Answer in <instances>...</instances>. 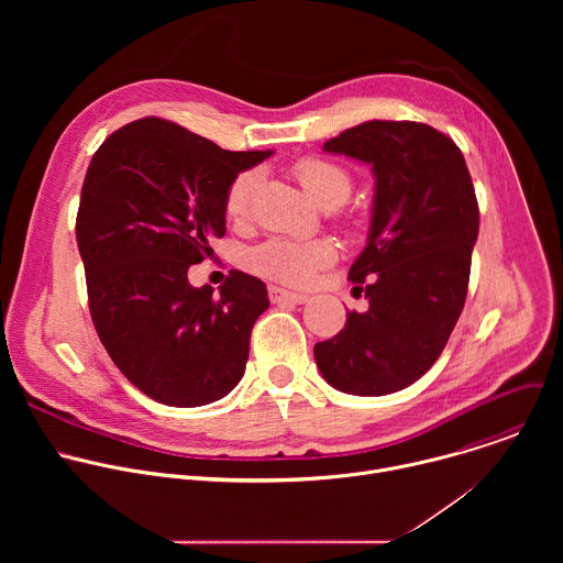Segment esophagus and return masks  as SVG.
Instances as JSON below:
<instances>
[{
	"instance_id": "esophagus-1",
	"label": "esophagus",
	"mask_w": 563,
	"mask_h": 563,
	"mask_svg": "<svg viewBox=\"0 0 563 563\" xmlns=\"http://www.w3.org/2000/svg\"><path fill=\"white\" fill-rule=\"evenodd\" d=\"M269 298L272 302L280 305V302H291V305H302L307 302V296L305 294H296V291H289V289H283L278 285H272L269 287Z\"/></svg>"
}]
</instances>
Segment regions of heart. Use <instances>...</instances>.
Segmentation results:
<instances>
[{
	"label": "heart",
	"instance_id": "obj_1",
	"mask_svg": "<svg viewBox=\"0 0 563 563\" xmlns=\"http://www.w3.org/2000/svg\"><path fill=\"white\" fill-rule=\"evenodd\" d=\"M294 174L302 189L309 194L313 202L320 207L347 200L352 191V174L325 157H302L294 165ZM258 176L256 172L238 174L224 196V211L231 218H243L250 211V202L256 189ZM336 261V247L330 240H289V238H272L267 243L258 245L247 265L252 272L267 276L272 280H280L287 285H307L316 278L320 269L330 267Z\"/></svg>",
	"mask_w": 563,
	"mask_h": 563
}]
</instances>
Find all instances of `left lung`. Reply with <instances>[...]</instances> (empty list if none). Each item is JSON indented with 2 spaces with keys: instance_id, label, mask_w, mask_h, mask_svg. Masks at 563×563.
<instances>
[{
  "instance_id": "8db88e82",
  "label": "left lung",
  "mask_w": 563,
  "mask_h": 563,
  "mask_svg": "<svg viewBox=\"0 0 563 563\" xmlns=\"http://www.w3.org/2000/svg\"><path fill=\"white\" fill-rule=\"evenodd\" d=\"M323 151L374 174L367 245L350 267L369 309L350 311L345 330L313 345V358L341 391L391 394L434 365L463 311L478 235L472 178L461 148L421 122L369 120Z\"/></svg>"
}]
</instances>
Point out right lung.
Masks as SVG:
<instances>
[{"label":"right lung","mask_w":563,"mask_h":563,"mask_svg":"<svg viewBox=\"0 0 563 563\" xmlns=\"http://www.w3.org/2000/svg\"><path fill=\"white\" fill-rule=\"evenodd\" d=\"M274 151H224L185 126L142 118L96 151L77 209V247L96 332L148 398L198 408L245 374L267 287L233 269L224 285L187 278L227 229L231 180Z\"/></svg>","instance_id":"obj_1"}]
</instances>
